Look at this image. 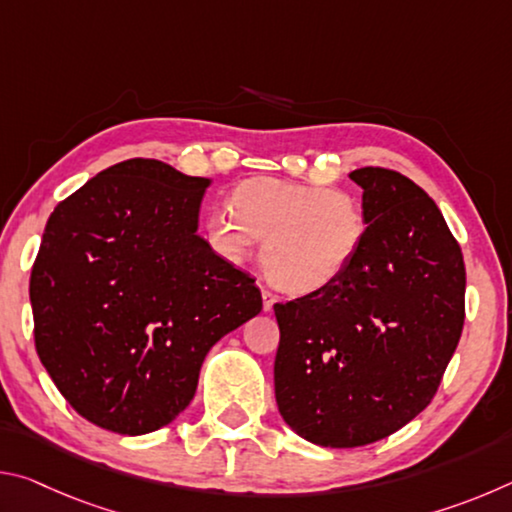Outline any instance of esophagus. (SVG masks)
<instances>
[{
	"mask_svg": "<svg viewBox=\"0 0 512 512\" xmlns=\"http://www.w3.org/2000/svg\"><path fill=\"white\" fill-rule=\"evenodd\" d=\"M262 300H264V311H271V309H273V305L277 302V296H275L273 291L262 289Z\"/></svg>",
	"mask_w": 512,
	"mask_h": 512,
	"instance_id": "1",
	"label": "esophagus"
}]
</instances>
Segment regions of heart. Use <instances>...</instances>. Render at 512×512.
I'll return each instance as SVG.
<instances>
[{"mask_svg":"<svg viewBox=\"0 0 512 512\" xmlns=\"http://www.w3.org/2000/svg\"><path fill=\"white\" fill-rule=\"evenodd\" d=\"M205 235L228 262L246 259L264 239L268 280L289 293H314L334 284L357 259L366 219L348 192L262 176L232 192V207L210 210Z\"/></svg>","mask_w":512,"mask_h":512,"instance_id":"1","label":"heart"}]
</instances>
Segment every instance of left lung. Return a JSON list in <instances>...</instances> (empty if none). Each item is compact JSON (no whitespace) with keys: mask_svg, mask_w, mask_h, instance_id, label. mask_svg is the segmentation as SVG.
I'll list each match as a JSON object with an SVG mask.
<instances>
[{"mask_svg":"<svg viewBox=\"0 0 512 512\" xmlns=\"http://www.w3.org/2000/svg\"><path fill=\"white\" fill-rule=\"evenodd\" d=\"M366 237L339 280L273 305L275 400L320 447H361L424 411L465 320V264L438 205L402 173L363 167Z\"/></svg>","mask_w":512,"mask_h":512,"instance_id":"1","label":"left lung"}]
</instances>
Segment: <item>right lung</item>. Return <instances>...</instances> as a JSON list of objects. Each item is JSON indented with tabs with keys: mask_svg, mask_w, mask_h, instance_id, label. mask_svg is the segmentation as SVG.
<instances>
[{
	"mask_svg": "<svg viewBox=\"0 0 512 512\" xmlns=\"http://www.w3.org/2000/svg\"><path fill=\"white\" fill-rule=\"evenodd\" d=\"M210 183L133 158L49 216L29 284L36 350L101 429L142 436L176 420L212 345L262 311L253 277L196 232Z\"/></svg>",
	"mask_w": 512,
	"mask_h": 512,
	"instance_id": "obj_1",
	"label": "right lung"
}]
</instances>
